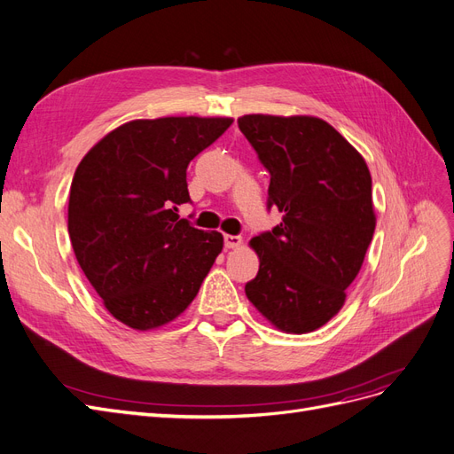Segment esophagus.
<instances>
[{
    "label": "esophagus",
    "instance_id": "1",
    "mask_svg": "<svg viewBox=\"0 0 454 454\" xmlns=\"http://www.w3.org/2000/svg\"><path fill=\"white\" fill-rule=\"evenodd\" d=\"M242 246V239L237 237V234H225V247L234 249Z\"/></svg>",
    "mask_w": 454,
    "mask_h": 454
}]
</instances>
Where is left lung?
<instances>
[{
  "instance_id": "left-lung-1",
  "label": "left lung",
  "mask_w": 454,
  "mask_h": 454,
  "mask_svg": "<svg viewBox=\"0 0 454 454\" xmlns=\"http://www.w3.org/2000/svg\"><path fill=\"white\" fill-rule=\"evenodd\" d=\"M239 128L270 173V232L249 240L259 257L247 301L287 334L314 333L346 304L376 229L372 176L361 153L316 116L246 114Z\"/></svg>"
}]
</instances>
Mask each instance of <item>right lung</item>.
<instances>
[{
  "label": "right lung",
  "instance_id": "right-lung-1",
  "mask_svg": "<svg viewBox=\"0 0 454 454\" xmlns=\"http://www.w3.org/2000/svg\"><path fill=\"white\" fill-rule=\"evenodd\" d=\"M232 118L131 120L93 145L74 170L67 229L103 306L133 331L182 316L223 249L217 231L178 217L185 170Z\"/></svg>",
  "mask_w": 454,
  "mask_h": 454
}]
</instances>
